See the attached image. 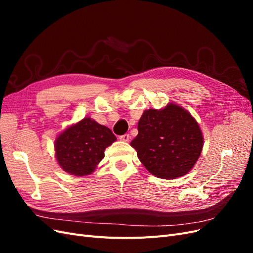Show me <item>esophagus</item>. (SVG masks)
Segmentation results:
<instances>
[{
	"mask_svg": "<svg viewBox=\"0 0 253 253\" xmlns=\"http://www.w3.org/2000/svg\"><path fill=\"white\" fill-rule=\"evenodd\" d=\"M119 139H120L121 141H125V142H127V141H129V139H131V136H129L128 134H125V135H121V136L119 137Z\"/></svg>",
	"mask_w": 253,
	"mask_h": 253,
	"instance_id": "34e87169",
	"label": "esophagus"
}]
</instances>
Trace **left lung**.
Masks as SVG:
<instances>
[{"mask_svg": "<svg viewBox=\"0 0 253 253\" xmlns=\"http://www.w3.org/2000/svg\"><path fill=\"white\" fill-rule=\"evenodd\" d=\"M141 164L158 178L186 175L200 158L204 137L197 121L178 104L144 111L131 142Z\"/></svg>", "mask_w": 253, "mask_h": 253, "instance_id": "left-lung-1", "label": "left lung"}]
</instances>
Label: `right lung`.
I'll return each mask as SVG.
<instances>
[{"mask_svg": "<svg viewBox=\"0 0 253 253\" xmlns=\"http://www.w3.org/2000/svg\"><path fill=\"white\" fill-rule=\"evenodd\" d=\"M116 140L109 127L85 117L58 135L55 155L65 172L85 176L95 171L104 157L105 149Z\"/></svg>", "mask_w": 253, "mask_h": 253, "instance_id": "1", "label": "right lung"}]
</instances>
